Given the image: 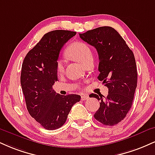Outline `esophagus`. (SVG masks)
<instances>
[{"label":"esophagus","instance_id":"esophagus-1","mask_svg":"<svg viewBox=\"0 0 155 155\" xmlns=\"http://www.w3.org/2000/svg\"><path fill=\"white\" fill-rule=\"evenodd\" d=\"M81 100H87V99H89V96L86 95V94H84V95H81Z\"/></svg>","mask_w":155,"mask_h":155}]
</instances>
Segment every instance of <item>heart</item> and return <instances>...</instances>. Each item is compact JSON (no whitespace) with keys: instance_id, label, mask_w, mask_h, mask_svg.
I'll list each match as a JSON object with an SVG mask.
<instances>
[{"instance_id":"1","label":"heart","mask_w":155,"mask_h":155,"mask_svg":"<svg viewBox=\"0 0 155 155\" xmlns=\"http://www.w3.org/2000/svg\"><path fill=\"white\" fill-rule=\"evenodd\" d=\"M66 54L84 66L93 59L92 50L87 44L82 42H76L71 45L66 50ZM57 71L58 73H62L64 71V63L62 61H58Z\"/></svg>"}]
</instances>
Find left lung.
I'll use <instances>...</instances> for the list:
<instances>
[{
  "label": "left lung",
  "instance_id": "8db88e82",
  "mask_svg": "<svg viewBox=\"0 0 155 155\" xmlns=\"http://www.w3.org/2000/svg\"><path fill=\"white\" fill-rule=\"evenodd\" d=\"M81 40L96 48L99 55L98 79L108 88L94 117L105 126H114L124 120L131 109L137 86L135 58L123 37L110 27H101L79 34Z\"/></svg>",
  "mask_w": 155,
  "mask_h": 155
}]
</instances>
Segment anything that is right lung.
<instances>
[{
	"instance_id": "obj_1",
	"label": "right lung",
	"mask_w": 155,
	"mask_h": 155,
	"mask_svg": "<svg viewBox=\"0 0 155 155\" xmlns=\"http://www.w3.org/2000/svg\"><path fill=\"white\" fill-rule=\"evenodd\" d=\"M76 31L54 30L46 33L28 52L22 63L21 85L28 112L47 130L61 128L72 106L81 100L77 94L61 95L53 89L58 81L57 61L64 44Z\"/></svg>"
}]
</instances>
